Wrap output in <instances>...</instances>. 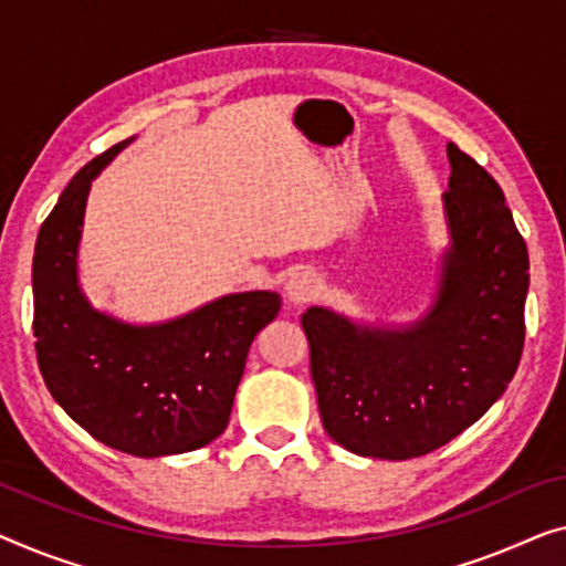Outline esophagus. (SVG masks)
<instances>
[{
    "mask_svg": "<svg viewBox=\"0 0 566 566\" xmlns=\"http://www.w3.org/2000/svg\"><path fill=\"white\" fill-rule=\"evenodd\" d=\"M317 292H319V282H317V276L310 272L292 274L290 282L284 284V294L292 305H305V302L317 297Z\"/></svg>",
    "mask_w": 566,
    "mask_h": 566,
    "instance_id": "esophagus-1",
    "label": "esophagus"
}]
</instances>
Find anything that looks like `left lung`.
I'll list each match as a JSON object with an SVG mask.
<instances>
[{
  "label": "left lung",
  "mask_w": 566,
  "mask_h": 566,
  "mask_svg": "<svg viewBox=\"0 0 566 566\" xmlns=\"http://www.w3.org/2000/svg\"><path fill=\"white\" fill-rule=\"evenodd\" d=\"M447 243L432 305L415 323L302 315L325 432L364 458L409 460L485 415L524 350L528 251L499 182L447 145Z\"/></svg>",
  "instance_id": "left-lung-1"
}]
</instances>
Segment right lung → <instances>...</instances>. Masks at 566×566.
Returning <instances> with one entry per match:
<instances>
[{
    "label": "right lung",
    "mask_w": 566,
    "mask_h": 566,
    "mask_svg": "<svg viewBox=\"0 0 566 566\" xmlns=\"http://www.w3.org/2000/svg\"><path fill=\"white\" fill-rule=\"evenodd\" d=\"M119 142L67 182L32 259L42 381L75 424L134 458L198 450L223 434L259 331L280 315L269 290L223 294L165 323L134 325L96 310L78 282L91 182L129 147Z\"/></svg>",
    "instance_id": "1"
}]
</instances>
